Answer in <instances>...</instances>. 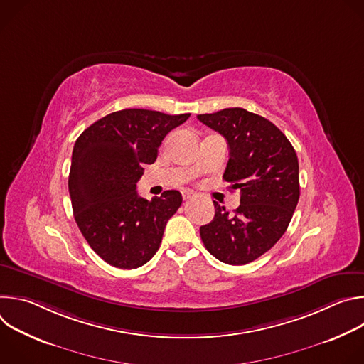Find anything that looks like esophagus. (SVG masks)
I'll return each mask as SVG.
<instances>
[{
  "label": "esophagus",
  "instance_id": "obj_1",
  "mask_svg": "<svg viewBox=\"0 0 364 364\" xmlns=\"http://www.w3.org/2000/svg\"><path fill=\"white\" fill-rule=\"evenodd\" d=\"M181 196H183V200H184V201L191 200V198L196 197V194H194L193 191H190V190H183V191H181Z\"/></svg>",
  "mask_w": 364,
  "mask_h": 364
}]
</instances>
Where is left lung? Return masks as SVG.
I'll use <instances>...</instances> for the list:
<instances>
[{"label":"left lung","mask_w":364,"mask_h":364,"mask_svg":"<svg viewBox=\"0 0 364 364\" xmlns=\"http://www.w3.org/2000/svg\"><path fill=\"white\" fill-rule=\"evenodd\" d=\"M197 119L223 135L229 161L223 178L240 190V205L229 215L215 201V218L200 236L216 259L246 265L285 233L299 198L298 157L271 121L243 108H226Z\"/></svg>","instance_id":"8db88e82"}]
</instances>
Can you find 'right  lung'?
<instances>
[{
	"mask_svg": "<svg viewBox=\"0 0 364 364\" xmlns=\"http://www.w3.org/2000/svg\"><path fill=\"white\" fill-rule=\"evenodd\" d=\"M190 114L122 109L100 118L76 139L69 174L75 220L109 265L135 269L159 250L183 197L167 190L146 200L136 191L144 166L157 160L166 135Z\"/></svg>",
	"mask_w": 364,
	"mask_h": 364,
	"instance_id": "obj_1",
	"label": "right lung"
}]
</instances>
